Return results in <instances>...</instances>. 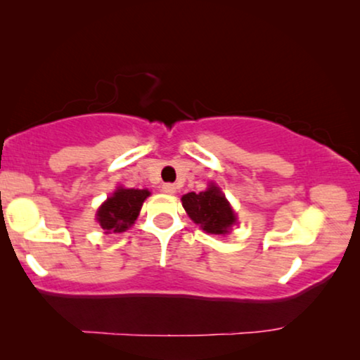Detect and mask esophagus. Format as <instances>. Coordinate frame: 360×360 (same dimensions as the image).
<instances>
[{
    "instance_id": "obj_1",
    "label": "esophagus",
    "mask_w": 360,
    "mask_h": 360,
    "mask_svg": "<svg viewBox=\"0 0 360 360\" xmlns=\"http://www.w3.org/2000/svg\"><path fill=\"white\" fill-rule=\"evenodd\" d=\"M162 191H164V193H167V195H174L176 191V186L174 184H164V185H162Z\"/></svg>"
}]
</instances>
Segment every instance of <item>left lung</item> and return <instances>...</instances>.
Wrapping results in <instances>:
<instances>
[{
    "label": "left lung",
    "mask_w": 360,
    "mask_h": 360,
    "mask_svg": "<svg viewBox=\"0 0 360 360\" xmlns=\"http://www.w3.org/2000/svg\"><path fill=\"white\" fill-rule=\"evenodd\" d=\"M181 203L190 218L210 234L229 233V228L236 223L234 211L214 185H210V188L201 193L191 191L184 195Z\"/></svg>",
    "instance_id": "1"
}]
</instances>
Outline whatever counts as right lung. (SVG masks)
I'll return each instance as SVG.
<instances>
[{
  "label": "right lung",
  "mask_w": 360,
  "mask_h": 360,
  "mask_svg": "<svg viewBox=\"0 0 360 360\" xmlns=\"http://www.w3.org/2000/svg\"><path fill=\"white\" fill-rule=\"evenodd\" d=\"M149 195V190H116L98 211V223L106 233H122L129 229Z\"/></svg>",
  "instance_id": "obj_1"
}]
</instances>
